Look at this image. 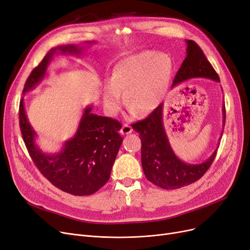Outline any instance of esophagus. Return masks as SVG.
Instances as JSON below:
<instances>
[{"label": "esophagus", "mask_w": 250, "mask_h": 250, "mask_svg": "<svg viewBox=\"0 0 250 250\" xmlns=\"http://www.w3.org/2000/svg\"><path fill=\"white\" fill-rule=\"evenodd\" d=\"M132 132H133V127L129 125H127V124H125L123 125L122 129H121V133L123 135H128V134H131Z\"/></svg>", "instance_id": "esophagus-1"}]
</instances>
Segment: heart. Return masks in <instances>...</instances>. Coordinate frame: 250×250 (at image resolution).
Listing matches in <instances>:
<instances>
[{
	"label": "heart",
	"mask_w": 250,
	"mask_h": 250,
	"mask_svg": "<svg viewBox=\"0 0 250 250\" xmlns=\"http://www.w3.org/2000/svg\"><path fill=\"white\" fill-rule=\"evenodd\" d=\"M172 71L170 58L164 53L143 51L119 61L111 82L103 89L106 109L115 114L123 105V96L132 112L147 114L164 100Z\"/></svg>",
	"instance_id": "heart-1"
}]
</instances>
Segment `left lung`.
Here are the masks:
<instances>
[{
  "instance_id": "1",
  "label": "left lung",
  "mask_w": 250,
  "mask_h": 250,
  "mask_svg": "<svg viewBox=\"0 0 250 250\" xmlns=\"http://www.w3.org/2000/svg\"><path fill=\"white\" fill-rule=\"evenodd\" d=\"M186 42L187 56L173 79L172 88L190 79L202 78L220 82L218 73L206 59L200 47L191 40H187ZM225 121L224 105L223 125ZM132 126L140 134L142 142L141 161L145 176L148 181L162 189H179L196 182L209 168L215 158L218 149L214 150L208 159L198 165L186 164L175 154L164 125V104H160L147 118Z\"/></svg>"
}]
</instances>
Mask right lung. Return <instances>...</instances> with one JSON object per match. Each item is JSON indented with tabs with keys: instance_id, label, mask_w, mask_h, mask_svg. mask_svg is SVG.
I'll return each instance as SVG.
<instances>
[{
	"instance_id": "add662e5",
	"label": "right lung",
	"mask_w": 250,
	"mask_h": 250,
	"mask_svg": "<svg viewBox=\"0 0 250 250\" xmlns=\"http://www.w3.org/2000/svg\"><path fill=\"white\" fill-rule=\"evenodd\" d=\"M94 42H85L86 45ZM83 47L66 45L53 48L31 71L24 84L23 95L42 81L55 54L81 56ZM84 108L77 133L66 141L57 153H45L36 144L37 133L30 125L23 103L19 105V125L28 153L36 167L58 189L75 196L91 195L102 188L110 178L111 169L123 138L118 134L122 124L116 119L91 112Z\"/></svg>"
}]
</instances>
